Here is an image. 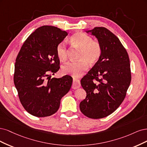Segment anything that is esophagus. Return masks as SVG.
<instances>
[{"label":"esophagus","mask_w":147,"mask_h":147,"mask_svg":"<svg viewBox=\"0 0 147 147\" xmlns=\"http://www.w3.org/2000/svg\"><path fill=\"white\" fill-rule=\"evenodd\" d=\"M80 87V80L78 79L74 78L73 81V84H72V88L73 89H76V88H79Z\"/></svg>","instance_id":"esophagus-1"}]
</instances>
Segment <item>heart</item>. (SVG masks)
I'll return each instance as SVG.
<instances>
[{
    "mask_svg": "<svg viewBox=\"0 0 147 147\" xmlns=\"http://www.w3.org/2000/svg\"><path fill=\"white\" fill-rule=\"evenodd\" d=\"M71 41L80 48L79 61L67 63L62 67L64 74L71 75L74 77H79L88 67V63L94 65L100 59L102 48L100 43L92 40L91 36L81 32H76L71 36ZM56 53L59 59L62 61L67 59V49L64 42H60L56 48Z\"/></svg>",
    "mask_w": 147,
    "mask_h": 147,
    "instance_id": "obj_1",
    "label": "heart"
}]
</instances>
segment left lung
<instances>
[{
	"label": "left lung",
	"instance_id": "left-lung-1",
	"mask_svg": "<svg viewBox=\"0 0 147 147\" xmlns=\"http://www.w3.org/2000/svg\"><path fill=\"white\" fill-rule=\"evenodd\" d=\"M86 32L98 39L102 54L80 80L87 96L79 107L84 115L98 119L111 114L123 101L131 80L129 59L118 37L106 28Z\"/></svg>",
	"mask_w": 147,
	"mask_h": 147
}]
</instances>
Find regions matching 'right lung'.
I'll use <instances>...</instances> for the list:
<instances>
[{
    "instance_id": "right-lung-1",
    "label": "right lung",
    "mask_w": 147,
    "mask_h": 147,
    "mask_svg": "<svg viewBox=\"0 0 147 147\" xmlns=\"http://www.w3.org/2000/svg\"><path fill=\"white\" fill-rule=\"evenodd\" d=\"M67 35L56 27L41 26L27 38L18 54L14 83L22 106L32 115H53L71 87L73 78L69 76L51 78L49 75L60 68L57 46Z\"/></svg>"
}]
</instances>
